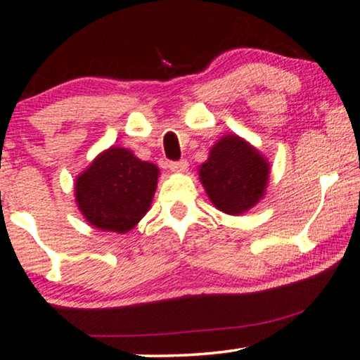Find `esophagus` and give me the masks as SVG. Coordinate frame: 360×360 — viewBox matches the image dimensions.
I'll return each instance as SVG.
<instances>
[{
  "label": "esophagus",
  "instance_id": "obj_1",
  "mask_svg": "<svg viewBox=\"0 0 360 360\" xmlns=\"http://www.w3.org/2000/svg\"><path fill=\"white\" fill-rule=\"evenodd\" d=\"M187 161L186 160H179V161H169L168 163V168L173 171V173H184L187 169Z\"/></svg>",
  "mask_w": 360,
  "mask_h": 360
}]
</instances>
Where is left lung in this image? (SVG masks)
<instances>
[{
	"instance_id": "left-lung-1",
	"label": "left lung",
	"mask_w": 360,
	"mask_h": 360,
	"mask_svg": "<svg viewBox=\"0 0 360 360\" xmlns=\"http://www.w3.org/2000/svg\"><path fill=\"white\" fill-rule=\"evenodd\" d=\"M199 176L217 209L229 215H240L264 195L269 163L255 146L230 134L212 146Z\"/></svg>"
}]
</instances>
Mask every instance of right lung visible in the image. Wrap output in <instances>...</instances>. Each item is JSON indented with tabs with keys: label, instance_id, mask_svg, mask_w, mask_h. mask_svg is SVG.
I'll return each mask as SVG.
<instances>
[{
	"label": "right lung",
	"instance_id": "1",
	"mask_svg": "<svg viewBox=\"0 0 360 360\" xmlns=\"http://www.w3.org/2000/svg\"><path fill=\"white\" fill-rule=\"evenodd\" d=\"M160 169L127 148L110 146L75 181V197L86 220L104 231L127 233L148 212Z\"/></svg>",
	"mask_w": 360,
	"mask_h": 360
}]
</instances>
